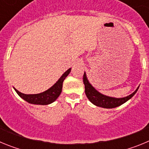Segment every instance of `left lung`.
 <instances>
[{"label":"left lung","mask_w":149,"mask_h":149,"mask_svg":"<svg viewBox=\"0 0 149 149\" xmlns=\"http://www.w3.org/2000/svg\"><path fill=\"white\" fill-rule=\"evenodd\" d=\"M83 81H84V86H85V93L90 102H92L95 106L107 109L115 108V107L123 104L126 101L131 99L133 96L136 94L139 89V86H138L132 94L124 97V98H113V97H110V96L101 94L95 88L93 87L86 77V72H84Z\"/></svg>","instance_id":"obj_1"}]
</instances>
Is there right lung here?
Listing matches in <instances>:
<instances>
[{
	"label": "right lung",
	"mask_w": 149,
	"mask_h": 149,
	"mask_svg": "<svg viewBox=\"0 0 149 149\" xmlns=\"http://www.w3.org/2000/svg\"><path fill=\"white\" fill-rule=\"evenodd\" d=\"M72 68H68V70L63 73V75L59 78V80L54 84L53 86L47 89L43 93H38V94H24L14 88L17 94L20 96L22 99L32 104L39 105H48L53 103L54 101L57 99L60 95L61 94L62 89H63V83L65 77L70 73Z\"/></svg>",
	"instance_id": "obj_1"
}]
</instances>
